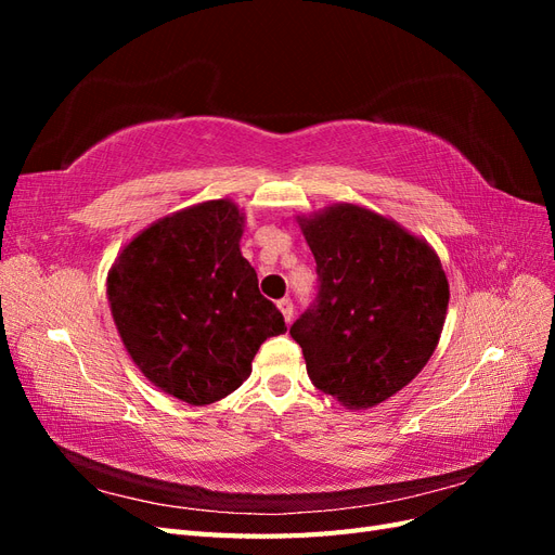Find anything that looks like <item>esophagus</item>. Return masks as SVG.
<instances>
[{"instance_id":"esophagus-1","label":"esophagus","mask_w":555,"mask_h":555,"mask_svg":"<svg viewBox=\"0 0 555 555\" xmlns=\"http://www.w3.org/2000/svg\"><path fill=\"white\" fill-rule=\"evenodd\" d=\"M278 308H280V312L284 317V322L292 324V319H294V304H292V300L289 298L278 300Z\"/></svg>"}]
</instances>
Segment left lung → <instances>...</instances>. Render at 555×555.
I'll list each match as a JSON object with an SVG mask.
<instances>
[{"mask_svg":"<svg viewBox=\"0 0 555 555\" xmlns=\"http://www.w3.org/2000/svg\"><path fill=\"white\" fill-rule=\"evenodd\" d=\"M310 245L317 306L289 328L319 391L367 410L408 386L433 357L449 282L428 241L365 206L296 215Z\"/></svg>","mask_w":555,"mask_h":555,"instance_id":"obj_1","label":"left lung"}]
</instances>
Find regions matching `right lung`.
Here are the masks:
<instances>
[{"label": "right lung", "mask_w": 555, "mask_h": 555, "mask_svg": "<svg viewBox=\"0 0 555 555\" xmlns=\"http://www.w3.org/2000/svg\"><path fill=\"white\" fill-rule=\"evenodd\" d=\"M243 231L245 212L231 198L194 204L137 233L106 278L127 354L190 405L236 391L261 343L287 331L241 255Z\"/></svg>", "instance_id": "obj_1"}]
</instances>
